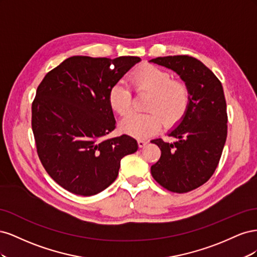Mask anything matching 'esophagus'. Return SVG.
Here are the masks:
<instances>
[{
  "label": "esophagus",
  "instance_id": "34e87169",
  "mask_svg": "<svg viewBox=\"0 0 257 257\" xmlns=\"http://www.w3.org/2000/svg\"><path fill=\"white\" fill-rule=\"evenodd\" d=\"M147 144H148V142H147V141H144V139H139V141H138V146H139V148H144Z\"/></svg>",
  "mask_w": 257,
  "mask_h": 257
}]
</instances>
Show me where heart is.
Segmentation results:
<instances>
[{
  "label": "heart",
  "instance_id": "obj_1",
  "mask_svg": "<svg viewBox=\"0 0 257 257\" xmlns=\"http://www.w3.org/2000/svg\"><path fill=\"white\" fill-rule=\"evenodd\" d=\"M136 91L150 93L145 113H130L120 122L123 132L135 138H147L157 132L162 122L173 126L180 122L189 109L191 93L184 82L174 80L173 75L158 66H145L132 75ZM112 109L121 115L131 109L132 91L123 82L115 83L108 94Z\"/></svg>",
  "mask_w": 257,
  "mask_h": 257
}]
</instances>
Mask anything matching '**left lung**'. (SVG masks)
Masks as SVG:
<instances>
[{
	"instance_id": "obj_1",
	"label": "left lung",
	"mask_w": 257,
	"mask_h": 257,
	"mask_svg": "<svg viewBox=\"0 0 257 257\" xmlns=\"http://www.w3.org/2000/svg\"><path fill=\"white\" fill-rule=\"evenodd\" d=\"M149 62L172 69L191 93L188 111L169 131L176 142L161 138L151 141L162 152L160 160L151 166V174L170 192H190L213 175L226 142L227 113L222 83L193 57L168 56Z\"/></svg>"
}]
</instances>
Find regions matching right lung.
<instances>
[{
    "mask_svg": "<svg viewBox=\"0 0 257 257\" xmlns=\"http://www.w3.org/2000/svg\"><path fill=\"white\" fill-rule=\"evenodd\" d=\"M142 59L75 56L53 68L38 85L32 130L46 172L76 195L104 191L118 177L122 158L137 151L136 139H104L115 127L110 89Z\"/></svg>",
    "mask_w": 257,
    "mask_h": 257,
    "instance_id": "obj_1",
    "label": "right lung"
}]
</instances>
